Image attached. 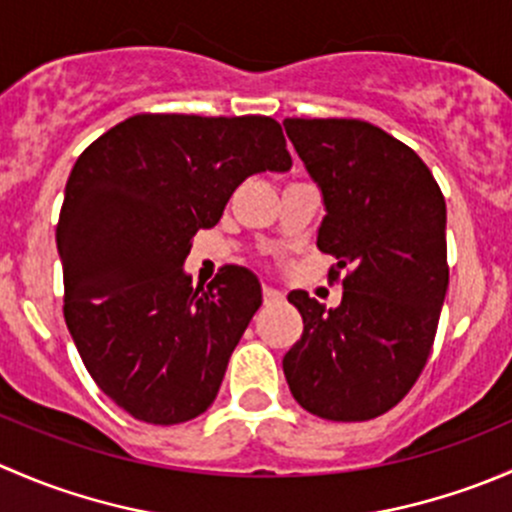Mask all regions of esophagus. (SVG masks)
Segmentation results:
<instances>
[{"mask_svg": "<svg viewBox=\"0 0 512 512\" xmlns=\"http://www.w3.org/2000/svg\"><path fill=\"white\" fill-rule=\"evenodd\" d=\"M262 299H265V304H280L282 292H277V289L265 285V289H262Z\"/></svg>", "mask_w": 512, "mask_h": 512, "instance_id": "esophagus-1", "label": "esophagus"}]
</instances>
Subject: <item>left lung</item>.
<instances>
[{
	"label": "left lung",
	"instance_id": "obj_1",
	"mask_svg": "<svg viewBox=\"0 0 512 512\" xmlns=\"http://www.w3.org/2000/svg\"><path fill=\"white\" fill-rule=\"evenodd\" d=\"M322 193L317 247L337 257L342 302L287 294L304 332L282 359L302 409L369 421L399 404L426 366L448 289L446 200L421 158L354 118H285Z\"/></svg>",
	"mask_w": 512,
	"mask_h": 512
}]
</instances>
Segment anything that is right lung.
<instances>
[{
  "label": "right lung",
  "instance_id": "obj_1",
  "mask_svg": "<svg viewBox=\"0 0 512 512\" xmlns=\"http://www.w3.org/2000/svg\"><path fill=\"white\" fill-rule=\"evenodd\" d=\"M289 168L267 116L141 113L76 160L56 227L66 327L103 394L133 418L173 426L215 401L262 287L247 267H223L195 289L185 257L242 180Z\"/></svg>",
  "mask_w": 512,
  "mask_h": 512
}]
</instances>
